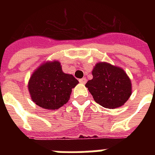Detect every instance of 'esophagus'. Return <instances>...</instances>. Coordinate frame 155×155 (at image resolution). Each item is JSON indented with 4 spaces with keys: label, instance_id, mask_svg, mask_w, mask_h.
<instances>
[{
    "label": "esophagus",
    "instance_id": "esophagus-1",
    "mask_svg": "<svg viewBox=\"0 0 155 155\" xmlns=\"http://www.w3.org/2000/svg\"><path fill=\"white\" fill-rule=\"evenodd\" d=\"M79 81H80V84H84L85 83H86V79H85V78H82V79H80V80H79Z\"/></svg>",
    "mask_w": 155,
    "mask_h": 155
}]
</instances>
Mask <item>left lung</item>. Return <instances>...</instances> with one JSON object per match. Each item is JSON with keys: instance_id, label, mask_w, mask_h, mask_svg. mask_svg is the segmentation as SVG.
I'll return each instance as SVG.
<instances>
[{"instance_id": "1", "label": "left lung", "mask_w": 155, "mask_h": 155, "mask_svg": "<svg viewBox=\"0 0 155 155\" xmlns=\"http://www.w3.org/2000/svg\"><path fill=\"white\" fill-rule=\"evenodd\" d=\"M92 79L85 87L94 101L106 108L124 105L132 94V84L125 71L107 62L97 63L92 69Z\"/></svg>"}]
</instances>
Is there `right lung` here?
<instances>
[{
    "label": "right lung",
    "instance_id": "add662e5",
    "mask_svg": "<svg viewBox=\"0 0 155 155\" xmlns=\"http://www.w3.org/2000/svg\"><path fill=\"white\" fill-rule=\"evenodd\" d=\"M78 84L72 75L63 72L60 62L47 61L33 72L28 90L31 100L38 106L55 110L68 102L72 88Z\"/></svg>",
    "mask_w": 155,
    "mask_h": 155
}]
</instances>
